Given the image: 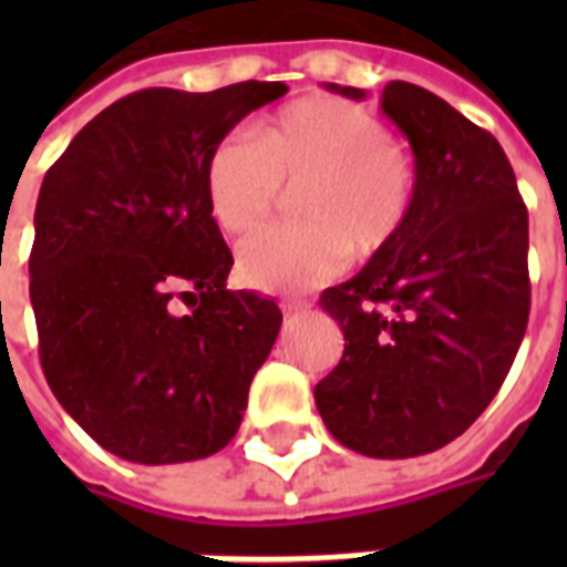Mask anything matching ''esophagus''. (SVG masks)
<instances>
[{"label": "esophagus", "mask_w": 567, "mask_h": 567, "mask_svg": "<svg viewBox=\"0 0 567 567\" xmlns=\"http://www.w3.org/2000/svg\"><path fill=\"white\" fill-rule=\"evenodd\" d=\"M309 309V302L306 300H285L282 302V311H288V315H291V311H306Z\"/></svg>", "instance_id": "34e87169"}]
</instances>
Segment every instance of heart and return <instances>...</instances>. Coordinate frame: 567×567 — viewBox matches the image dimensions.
<instances>
[{
    "label": "heart",
    "instance_id": "1",
    "mask_svg": "<svg viewBox=\"0 0 567 567\" xmlns=\"http://www.w3.org/2000/svg\"><path fill=\"white\" fill-rule=\"evenodd\" d=\"M285 188H297L300 226H276L238 249V276L258 291H306L347 261L385 252L412 217L417 173L385 123L355 102L309 96L256 128L214 144L205 199L214 223L247 235L270 217Z\"/></svg>",
    "mask_w": 567,
    "mask_h": 567
}]
</instances>
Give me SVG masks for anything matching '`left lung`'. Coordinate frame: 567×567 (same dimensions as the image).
Returning <instances> with one entry per match:
<instances>
[{"label":"left lung","instance_id":"obj_1","mask_svg":"<svg viewBox=\"0 0 567 567\" xmlns=\"http://www.w3.org/2000/svg\"><path fill=\"white\" fill-rule=\"evenodd\" d=\"M379 109L414 153L412 217L385 252L320 297L344 355L315 385V403L344 447L409 458L458 439L501 391L527 332L529 220L485 128L409 82L385 84Z\"/></svg>","mask_w":567,"mask_h":567}]
</instances>
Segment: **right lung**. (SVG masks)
I'll return each instance as SVG.
<instances>
[{"label": "right lung", "mask_w": 567, "mask_h": 567, "mask_svg": "<svg viewBox=\"0 0 567 567\" xmlns=\"http://www.w3.org/2000/svg\"><path fill=\"white\" fill-rule=\"evenodd\" d=\"M282 82L150 87L96 114L49 167L29 293L58 403L114 456L176 465L235 439L282 311L229 291L205 162ZM185 301L190 312H179Z\"/></svg>", "instance_id": "1"}]
</instances>
